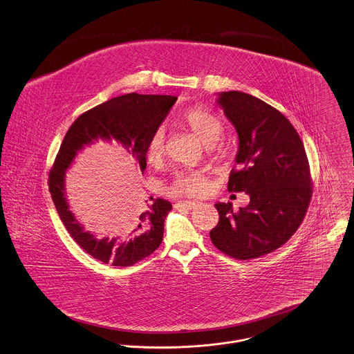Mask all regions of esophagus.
<instances>
[{
	"instance_id": "34e87169",
	"label": "esophagus",
	"mask_w": 354,
	"mask_h": 354,
	"mask_svg": "<svg viewBox=\"0 0 354 354\" xmlns=\"http://www.w3.org/2000/svg\"><path fill=\"white\" fill-rule=\"evenodd\" d=\"M199 205L195 203V202H191V201H179L175 203V207L176 208H185V209H195Z\"/></svg>"
}]
</instances>
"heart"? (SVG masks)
Here are the masks:
<instances>
[{"label":"heart","mask_w":354,"mask_h":354,"mask_svg":"<svg viewBox=\"0 0 354 354\" xmlns=\"http://www.w3.org/2000/svg\"><path fill=\"white\" fill-rule=\"evenodd\" d=\"M179 124L188 129L203 145L215 143L222 133V122L211 111L203 106H192L182 112L178 118ZM166 135L162 128H158L149 138L146 147V159L149 165H159L166 153ZM207 176L203 172H185L178 174L167 192L175 196H202L207 194Z\"/></svg>","instance_id":"1"}]
</instances>
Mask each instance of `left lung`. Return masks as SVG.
Segmentation results:
<instances>
[{
  "label": "left lung",
  "mask_w": 354,
  "mask_h": 354,
  "mask_svg": "<svg viewBox=\"0 0 354 354\" xmlns=\"http://www.w3.org/2000/svg\"><path fill=\"white\" fill-rule=\"evenodd\" d=\"M218 103L239 138V169H231L227 189L249 194L250 203L236 212L230 202L216 203L219 222L209 238L223 254L248 261L279 249L301 226L312 201L310 166L278 109L238 91L222 92Z\"/></svg>",
  "instance_id": "left-lung-1"
}]
</instances>
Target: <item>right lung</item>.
<instances>
[{"label": "right lung", "mask_w": 354, "mask_h": 354, "mask_svg": "<svg viewBox=\"0 0 354 354\" xmlns=\"http://www.w3.org/2000/svg\"><path fill=\"white\" fill-rule=\"evenodd\" d=\"M178 97L167 95L128 93L91 108L69 127L49 171L48 186L64 226L73 241L96 261L127 268L143 261L163 241L167 214L172 205L165 199H152L146 208L125 219V225L112 236L96 238L84 231L71 212L65 199L64 175L84 146L97 140H115L136 159L142 174L146 169V147L151 135L165 120ZM148 203V202H147Z\"/></svg>", "instance_id": "obj_1"}]
</instances>
